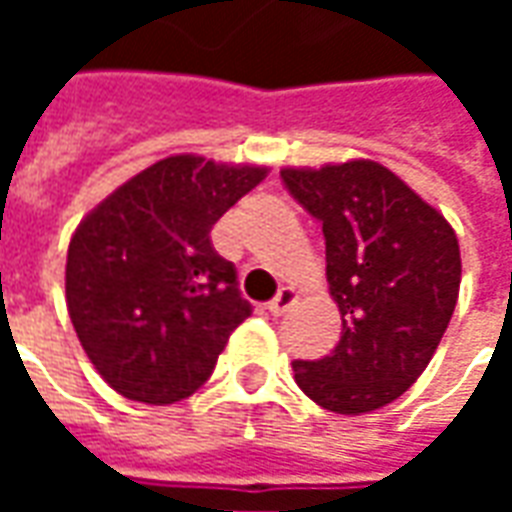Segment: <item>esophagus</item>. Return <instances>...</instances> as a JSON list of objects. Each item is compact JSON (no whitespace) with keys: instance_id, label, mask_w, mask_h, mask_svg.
Masks as SVG:
<instances>
[{"instance_id":"esophagus-1","label":"esophagus","mask_w":512,"mask_h":512,"mask_svg":"<svg viewBox=\"0 0 512 512\" xmlns=\"http://www.w3.org/2000/svg\"><path fill=\"white\" fill-rule=\"evenodd\" d=\"M299 301V296H296V290L293 288H279V293L274 296V299L268 301V312L271 315H285V312L293 307Z\"/></svg>"}]
</instances>
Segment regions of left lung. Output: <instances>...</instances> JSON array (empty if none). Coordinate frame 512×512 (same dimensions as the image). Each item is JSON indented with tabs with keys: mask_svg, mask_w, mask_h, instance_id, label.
Instances as JSON below:
<instances>
[{
	"mask_svg": "<svg viewBox=\"0 0 512 512\" xmlns=\"http://www.w3.org/2000/svg\"><path fill=\"white\" fill-rule=\"evenodd\" d=\"M323 224L329 293L343 334L323 359H296L301 392L334 414H367L414 384L458 301L461 249L450 222L378 161L282 169Z\"/></svg>",
	"mask_w": 512,
	"mask_h": 512,
	"instance_id": "1",
	"label": "left lung"
}]
</instances>
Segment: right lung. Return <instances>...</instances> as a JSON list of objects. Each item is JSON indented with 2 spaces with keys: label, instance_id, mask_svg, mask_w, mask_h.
I'll return each instance as SVG.
<instances>
[{
  "label": "right lung",
  "instance_id": "obj_1",
  "mask_svg": "<svg viewBox=\"0 0 512 512\" xmlns=\"http://www.w3.org/2000/svg\"><path fill=\"white\" fill-rule=\"evenodd\" d=\"M266 172L191 153L161 158L76 227L68 312L84 354L115 392L167 406L211 378L230 334L252 315L211 230Z\"/></svg>",
  "mask_w": 512,
  "mask_h": 512
}]
</instances>
